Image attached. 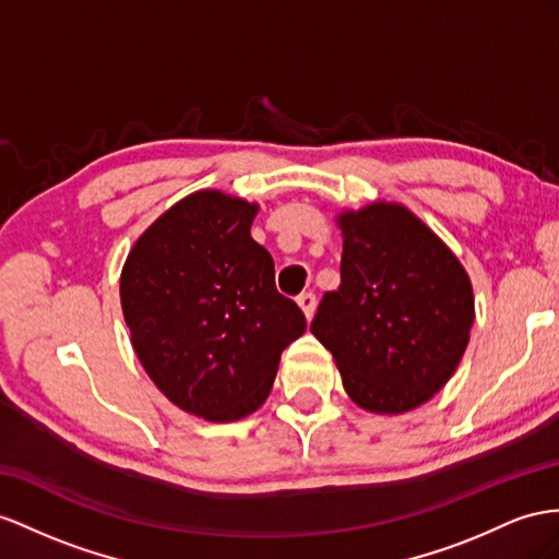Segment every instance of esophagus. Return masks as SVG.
Instances as JSON below:
<instances>
[{
	"mask_svg": "<svg viewBox=\"0 0 559 559\" xmlns=\"http://www.w3.org/2000/svg\"><path fill=\"white\" fill-rule=\"evenodd\" d=\"M297 305H299V309L305 311L307 321H311L313 311H317V295H313V293H302V295L297 297Z\"/></svg>",
	"mask_w": 559,
	"mask_h": 559,
	"instance_id": "esophagus-1",
	"label": "esophagus"
}]
</instances>
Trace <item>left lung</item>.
Masks as SVG:
<instances>
[{"instance_id":"8db88e82","label":"left lung","mask_w":559,"mask_h":559,"mask_svg":"<svg viewBox=\"0 0 559 559\" xmlns=\"http://www.w3.org/2000/svg\"><path fill=\"white\" fill-rule=\"evenodd\" d=\"M340 288L311 333L333 354L356 406L396 416L429 402L461 364L475 323L463 264L432 228L396 203L337 214Z\"/></svg>"}]
</instances>
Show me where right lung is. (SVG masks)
Returning a JSON list of instances; mask_svg holds the SVG:
<instances>
[{
	"mask_svg": "<svg viewBox=\"0 0 559 559\" xmlns=\"http://www.w3.org/2000/svg\"><path fill=\"white\" fill-rule=\"evenodd\" d=\"M257 210L222 191L186 195L139 236L120 276L143 370L171 404L210 423L260 408L281 352L307 331L250 236Z\"/></svg>",
	"mask_w": 559,
	"mask_h": 559,
	"instance_id": "1",
	"label": "right lung"
}]
</instances>
